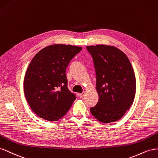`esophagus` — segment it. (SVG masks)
<instances>
[{"label":"esophagus","instance_id":"34e87169","mask_svg":"<svg viewBox=\"0 0 158 158\" xmlns=\"http://www.w3.org/2000/svg\"><path fill=\"white\" fill-rule=\"evenodd\" d=\"M85 92H83L82 93L79 94V97H80L81 98H83V97L85 96Z\"/></svg>","mask_w":158,"mask_h":158}]
</instances>
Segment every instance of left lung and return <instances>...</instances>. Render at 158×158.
<instances>
[{"label": "left lung", "mask_w": 158, "mask_h": 158, "mask_svg": "<svg viewBox=\"0 0 158 158\" xmlns=\"http://www.w3.org/2000/svg\"><path fill=\"white\" fill-rule=\"evenodd\" d=\"M93 57L99 99L91 108L92 115L102 123L120 119L133 104L136 81L127 55L113 46H87Z\"/></svg>", "instance_id": "1"}]
</instances>
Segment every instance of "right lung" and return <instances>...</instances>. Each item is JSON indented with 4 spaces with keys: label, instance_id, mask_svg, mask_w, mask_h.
Listing matches in <instances>:
<instances>
[{
    "label": "right lung",
    "instance_id": "add662e5",
    "mask_svg": "<svg viewBox=\"0 0 158 158\" xmlns=\"http://www.w3.org/2000/svg\"><path fill=\"white\" fill-rule=\"evenodd\" d=\"M81 47L53 44L41 49L31 60L24 80L26 101L35 114L54 122L64 116L76 96L67 88L66 68Z\"/></svg>",
    "mask_w": 158,
    "mask_h": 158
}]
</instances>
